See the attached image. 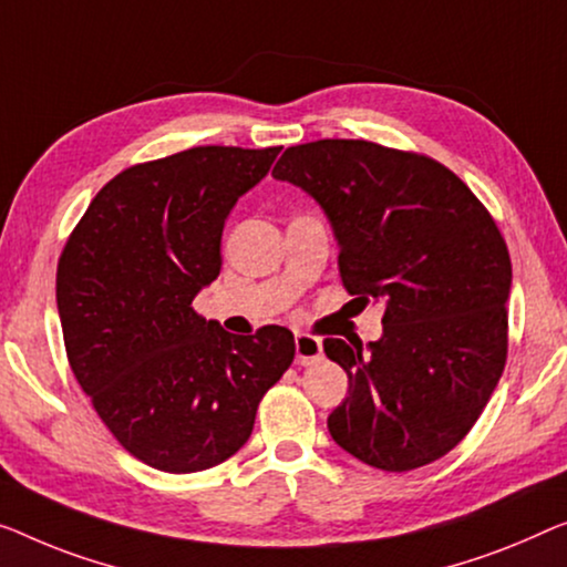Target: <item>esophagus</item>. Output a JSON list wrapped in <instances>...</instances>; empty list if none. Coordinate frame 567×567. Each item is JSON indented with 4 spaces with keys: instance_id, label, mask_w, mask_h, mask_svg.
Listing matches in <instances>:
<instances>
[{
    "instance_id": "obj_1",
    "label": "esophagus",
    "mask_w": 567,
    "mask_h": 567,
    "mask_svg": "<svg viewBox=\"0 0 567 567\" xmlns=\"http://www.w3.org/2000/svg\"><path fill=\"white\" fill-rule=\"evenodd\" d=\"M320 357H323V343H320V338L310 333H295V361H298L300 367L318 364Z\"/></svg>"
}]
</instances>
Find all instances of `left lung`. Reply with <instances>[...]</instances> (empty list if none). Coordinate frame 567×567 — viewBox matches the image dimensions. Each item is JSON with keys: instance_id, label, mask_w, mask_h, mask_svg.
I'll return each instance as SVG.
<instances>
[{"instance_id": "left-lung-1", "label": "left lung", "mask_w": 567, "mask_h": 567, "mask_svg": "<svg viewBox=\"0 0 567 567\" xmlns=\"http://www.w3.org/2000/svg\"><path fill=\"white\" fill-rule=\"evenodd\" d=\"M272 175L326 210L349 295L384 302L379 341H323L349 374V396L328 415L331 437L382 471L443 458L506 364L512 261L499 226L437 159L377 142L287 147Z\"/></svg>"}]
</instances>
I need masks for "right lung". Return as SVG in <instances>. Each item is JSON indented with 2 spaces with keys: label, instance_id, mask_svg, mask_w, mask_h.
Listing matches in <instances>:
<instances>
[{
  "label": "right lung",
  "instance_id": "add662e5",
  "mask_svg": "<svg viewBox=\"0 0 567 567\" xmlns=\"http://www.w3.org/2000/svg\"><path fill=\"white\" fill-rule=\"evenodd\" d=\"M277 152L208 145L126 167L58 259L68 364L124 451L157 471L231 458L295 359L282 326L234 336L193 310L221 272L226 216Z\"/></svg>",
  "mask_w": 567,
  "mask_h": 567
}]
</instances>
